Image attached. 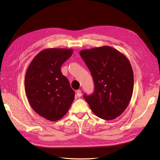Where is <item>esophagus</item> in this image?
Returning <instances> with one entry per match:
<instances>
[{"instance_id":"esophagus-1","label":"esophagus","mask_w":160,"mask_h":160,"mask_svg":"<svg viewBox=\"0 0 160 160\" xmlns=\"http://www.w3.org/2000/svg\"><path fill=\"white\" fill-rule=\"evenodd\" d=\"M81 95H82L81 91V90H77V96L78 97V98H81Z\"/></svg>"}]
</instances>
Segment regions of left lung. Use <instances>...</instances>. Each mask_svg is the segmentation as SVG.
Wrapping results in <instances>:
<instances>
[{
  "label": "left lung",
  "mask_w": 160,
  "mask_h": 160,
  "mask_svg": "<svg viewBox=\"0 0 160 160\" xmlns=\"http://www.w3.org/2000/svg\"><path fill=\"white\" fill-rule=\"evenodd\" d=\"M79 54L93 77L95 89L84 95L93 113L105 120L118 118L128 106L133 90V72L128 58L109 46L82 50Z\"/></svg>",
  "instance_id": "8db88e82"
}]
</instances>
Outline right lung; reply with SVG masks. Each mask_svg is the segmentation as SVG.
Returning a JSON list of instances; mask_svg holds the SVG:
<instances>
[{
	"mask_svg": "<svg viewBox=\"0 0 160 160\" xmlns=\"http://www.w3.org/2000/svg\"><path fill=\"white\" fill-rule=\"evenodd\" d=\"M72 52V49H44L34 57L27 70L25 88L28 102L47 120L61 119L73 102L75 92L61 71Z\"/></svg>",
	"mask_w": 160,
	"mask_h": 160,
	"instance_id": "1",
	"label": "right lung"
}]
</instances>
